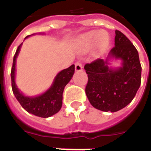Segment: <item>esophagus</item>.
I'll use <instances>...</instances> for the list:
<instances>
[{"instance_id": "1", "label": "esophagus", "mask_w": 151, "mask_h": 151, "mask_svg": "<svg viewBox=\"0 0 151 151\" xmlns=\"http://www.w3.org/2000/svg\"><path fill=\"white\" fill-rule=\"evenodd\" d=\"M82 65L81 64L80 61H77L75 63V71L79 72V71H82Z\"/></svg>"}]
</instances>
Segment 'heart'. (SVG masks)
Listing matches in <instances>:
<instances>
[{
    "label": "heart",
    "mask_w": 151,
    "mask_h": 151,
    "mask_svg": "<svg viewBox=\"0 0 151 151\" xmlns=\"http://www.w3.org/2000/svg\"><path fill=\"white\" fill-rule=\"evenodd\" d=\"M80 42L86 47L92 46L97 42V44L100 47H105L108 43V37L104 31H91L82 35Z\"/></svg>",
    "instance_id": "obj_1"
}]
</instances>
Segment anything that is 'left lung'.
<instances>
[{"mask_svg":"<svg viewBox=\"0 0 151 151\" xmlns=\"http://www.w3.org/2000/svg\"><path fill=\"white\" fill-rule=\"evenodd\" d=\"M111 58L122 60L116 69L108 67ZM88 76L86 94L96 109L115 112L131 103L141 85L142 66L136 47L120 31L116 30L115 47L107 59H97L84 66Z\"/></svg>","mask_w":151,"mask_h":151,"instance_id":"obj_1","label":"left lung"}]
</instances>
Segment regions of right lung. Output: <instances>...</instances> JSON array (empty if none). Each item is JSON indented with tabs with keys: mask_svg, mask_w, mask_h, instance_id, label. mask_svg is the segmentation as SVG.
Segmentation results:
<instances>
[{
	"mask_svg": "<svg viewBox=\"0 0 151 151\" xmlns=\"http://www.w3.org/2000/svg\"><path fill=\"white\" fill-rule=\"evenodd\" d=\"M28 37V36H27ZM26 37V38H27ZM22 43L18 46L15 52L11 69V83L12 90L16 99L25 110L36 116L47 118L57 113L62 106L63 91L64 89L72 78L74 73V65L69 68L63 69L56 76L52 86L43 94L35 97L25 96L19 91L15 83V65L16 59L20 52Z\"/></svg>",
	"mask_w": 151,
	"mask_h": 151,
	"instance_id": "right-lung-1",
	"label": "right lung"
}]
</instances>
